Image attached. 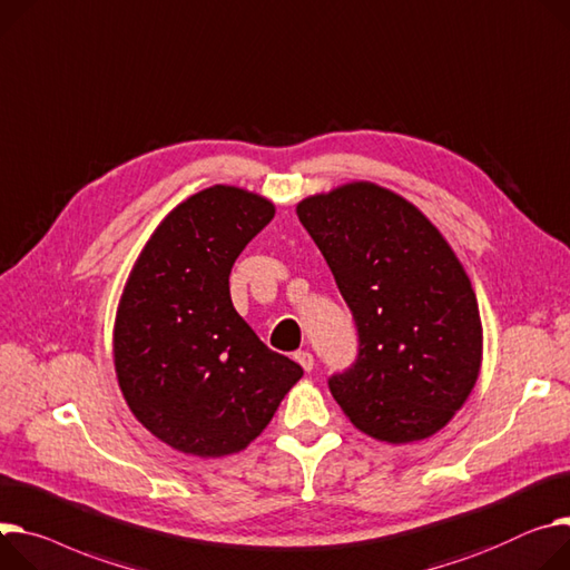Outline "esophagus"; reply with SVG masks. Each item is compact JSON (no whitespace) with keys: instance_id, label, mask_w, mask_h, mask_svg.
<instances>
[{"instance_id":"obj_1","label":"esophagus","mask_w":570,"mask_h":570,"mask_svg":"<svg viewBox=\"0 0 570 570\" xmlns=\"http://www.w3.org/2000/svg\"><path fill=\"white\" fill-rule=\"evenodd\" d=\"M294 361H296L305 372H313V367H315V358H313L311 352H296V354H294Z\"/></svg>"}]
</instances>
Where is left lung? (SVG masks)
I'll use <instances>...</instances> for the list:
<instances>
[{"label":"left lung","mask_w":570,"mask_h":570,"mask_svg":"<svg viewBox=\"0 0 570 570\" xmlns=\"http://www.w3.org/2000/svg\"><path fill=\"white\" fill-rule=\"evenodd\" d=\"M358 326V358L328 379L356 429L392 445L424 441L465 404L481 370L470 278L429 218L374 183L296 205Z\"/></svg>","instance_id":"8db88e82"}]
</instances>
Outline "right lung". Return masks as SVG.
<instances>
[{"instance_id": "obj_1", "label": "right lung", "mask_w": 570, "mask_h": 570, "mask_svg": "<svg viewBox=\"0 0 570 570\" xmlns=\"http://www.w3.org/2000/svg\"><path fill=\"white\" fill-rule=\"evenodd\" d=\"M276 207L214 185L155 228L125 283L114 365L135 417L183 454L218 459L265 431L301 365L262 342L230 298V269Z\"/></svg>"}]
</instances>
